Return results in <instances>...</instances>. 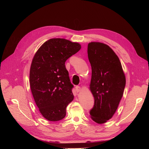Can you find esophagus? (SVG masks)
Returning a JSON list of instances; mask_svg holds the SVG:
<instances>
[{
  "label": "esophagus",
  "mask_w": 149,
  "mask_h": 149,
  "mask_svg": "<svg viewBox=\"0 0 149 149\" xmlns=\"http://www.w3.org/2000/svg\"><path fill=\"white\" fill-rule=\"evenodd\" d=\"M75 90L77 92H79L81 91V87L79 86H75Z\"/></svg>",
  "instance_id": "1"
}]
</instances>
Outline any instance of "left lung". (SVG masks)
<instances>
[{
	"label": "left lung",
	"mask_w": 149,
	"mask_h": 149,
	"mask_svg": "<svg viewBox=\"0 0 149 149\" xmlns=\"http://www.w3.org/2000/svg\"><path fill=\"white\" fill-rule=\"evenodd\" d=\"M88 55L92 68L90 89L95 100L89 113L93 121L103 124L118 108L126 86V77L119 58L108 45L89 43Z\"/></svg>",
	"instance_id": "8db88e82"
}]
</instances>
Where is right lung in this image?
I'll return each mask as SVG.
<instances>
[{"label": "right lung", "instance_id": "1", "mask_svg": "<svg viewBox=\"0 0 149 149\" xmlns=\"http://www.w3.org/2000/svg\"><path fill=\"white\" fill-rule=\"evenodd\" d=\"M81 45L64 38H51L36 52L31 65V90L44 118L57 121L65 118L66 107L74 99L65 61Z\"/></svg>", "mask_w": 149, "mask_h": 149}]
</instances>
